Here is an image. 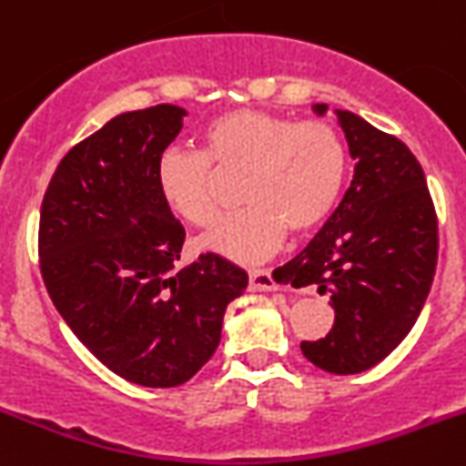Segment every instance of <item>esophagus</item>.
Wrapping results in <instances>:
<instances>
[{
	"mask_svg": "<svg viewBox=\"0 0 466 466\" xmlns=\"http://www.w3.org/2000/svg\"><path fill=\"white\" fill-rule=\"evenodd\" d=\"M248 278H250V289L253 292H271L278 287L268 268H253V271H248Z\"/></svg>",
	"mask_w": 466,
	"mask_h": 466,
	"instance_id": "esophagus-1",
	"label": "esophagus"
}]
</instances>
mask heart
Masks as SVG:
<instances>
[{
  "label": "heart",
  "mask_w": 466,
  "mask_h": 466,
  "mask_svg": "<svg viewBox=\"0 0 466 466\" xmlns=\"http://www.w3.org/2000/svg\"><path fill=\"white\" fill-rule=\"evenodd\" d=\"M218 172H243L241 211L202 234L198 246L234 262H259L285 238L329 218L345 186L347 149L329 121H294L259 110H232L208 121L202 151L169 147L156 160L165 207L195 228L218 213Z\"/></svg>",
  "instance_id": "obj_1"
}]
</instances>
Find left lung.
Returning <instances> with one entry per match:
<instances>
[{
  "label": "left lung",
  "mask_w": 466,
  "mask_h": 466,
  "mask_svg": "<svg viewBox=\"0 0 466 466\" xmlns=\"http://www.w3.org/2000/svg\"><path fill=\"white\" fill-rule=\"evenodd\" d=\"M329 107L317 103L315 112ZM354 158V179L333 216L287 262L294 287L329 294V336L303 340L310 363L356 375L384 360L419 319L437 267V213L425 174L404 142L359 115L336 110Z\"/></svg>",
  "instance_id": "1"
}]
</instances>
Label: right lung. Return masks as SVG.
Returning a JSON list of instances; mask_svg holds the SVG:
<instances>
[{
	"label": "right lung",
	"mask_w": 466,
	"mask_h": 466,
	"mask_svg": "<svg viewBox=\"0 0 466 466\" xmlns=\"http://www.w3.org/2000/svg\"><path fill=\"white\" fill-rule=\"evenodd\" d=\"M179 106L124 112L56 165L41 204L46 289L77 340L149 389L188 381L220 342L248 273L204 253L174 273L186 232L156 188V160L184 126Z\"/></svg>",
	"instance_id": "add662e5"
}]
</instances>
